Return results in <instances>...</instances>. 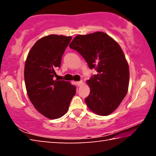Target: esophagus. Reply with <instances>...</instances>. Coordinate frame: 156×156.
I'll use <instances>...</instances> for the list:
<instances>
[{"instance_id": "1", "label": "esophagus", "mask_w": 156, "mask_h": 156, "mask_svg": "<svg viewBox=\"0 0 156 156\" xmlns=\"http://www.w3.org/2000/svg\"><path fill=\"white\" fill-rule=\"evenodd\" d=\"M82 84H83V81H78V82H76V84H77L78 86H80Z\"/></svg>"}]
</instances>
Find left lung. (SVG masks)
Masks as SVG:
<instances>
[{
	"label": "left lung",
	"mask_w": 156,
	"mask_h": 156,
	"mask_svg": "<svg viewBox=\"0 0 156 156\" xmlns=\"http://www.w3.org/2000/svg\"><path fill=\"white\" fill-rule=\"evenodd\" d=\"M69 47L75 49L98 73L87 81L90 95L84 101L91 112L108 115L127 94L129 65L119 44L107 34L97 31L76 36Z\"/></svg>",
	"instance_id": "8db88e82"
}]
</instances>
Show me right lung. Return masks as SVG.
Wrapping results in <instances>:
<instances>
[{"label":"right lung","mask_w":156,"mask_h":156,"mask_svg":"<svg viewBox=\"0 0 156 156\" xmlns=\"http://www.w3.org/2000/svg\"><path fill=\"white\" fill-rule=\"evenodd\" d=\"M72 36L49 35L36 42L25 61L24 77L29 98L39 113L56 119L67 112L76 86L54 80L55 69L60 67L63 53Z\"/></svg>","instance_id":"add662e5"}]
</instances>
